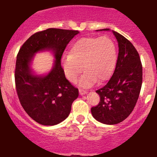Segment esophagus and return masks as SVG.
Returning <instances> with one entry per match:
<instances>
[{
	"instance_id": "1",
	"label": "esophagus",
	"mask_w": 157,
	"mask_h": 157,
	"mask_svg": "<svg viewBox=\"0 0 157 157\" xmlns=\"http://www.w3.org/2000/svg\"><path fill=\"white\" fill-rule=\"evenodd\" d=\"M79 93H80V95H85V94H86L87 91L86 90H82V89H79Z\"/></svg>"
}]
</instances>
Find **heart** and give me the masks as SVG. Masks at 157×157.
Listing matches in <instances>:
<instances>
[{
    "label": "heart",
    "mask_w": 157,
    "mask_h": 157,
    "mask_svg": "<svg viewBox=\"0 0 157 157\" xmlns=\"http://www.w3.org/2000/svg\"><path fill=\"white\" fill-rule=\"evenodd\" d=\"M117 59V47L108 37H83L72 45L70 54L62 58V64L67 78L83 87H90L98 80H108L113 73Z\"/></svg>",
    "instance_id": "1"
}]
</instances>
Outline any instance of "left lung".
<instances>
[{
  "label": "left lung",
  "instance_id": "obj_1",
  "mask_svg": "<svg viewBox=\"0 0 157 157\" xmlns=\"http://www.w3.org/2000/svg\"><path fill=\"white\" fill-rule=\"evenodd\" d=\"M112 31L119 46L116 67L108 83L96 90L100 101L91 108L93 117L108 125L117 124L128 117L136 105L142 84V65L138 51L126 37Z\"/></svg>",
  "mask_w": 157,
  "mask_h": 157
}]
</instances>
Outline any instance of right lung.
Returning a JSON list of instances; mask_svg holds the SVG:
<instances>
[{
    "label": "right lung",
    "instance_id": "1",
    "mask_svg": "<svg viewBox=\"0 0 157 157\" xmlns=\"http://www.w3.org/2000/svg\"><path fill=\"white\" fill-rule=\"evenodd\" d=\"M78 31L48 29L31 35L17 54L15 83L19 101L25 111L37 123L54 126L68 117L73 101L78 97V89L66 79L61 59L66 46ZM52 50L56 61L46 76L31 73L30 63L36 52Z\"/></svg>",
    "mask_w": 157,
    "mask_h": 157
}]
</instances>
